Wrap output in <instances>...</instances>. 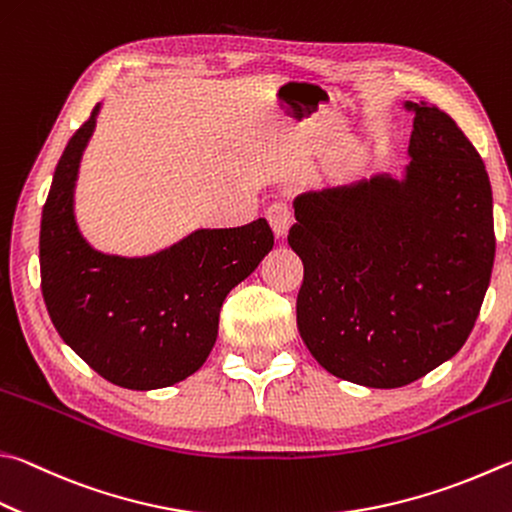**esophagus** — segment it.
<instances>
[{
	"label": "esophagus",
	"mask_w": 512,
	"mask_h": 512,
	"mask_svg": "<svg viewBox=\"0 0 512 512\" xmlns=\"http://www.w3.org/2000/svg\"><path fill=\"white\" fill-rule=\"evenodd\" d=\"M266 219H268V226H271L275 239H284L288 235V228L293 224V217H291V210L284 203H275L266 210Z\"/></svg>",
	"instance_id": "obj_1"
}]
</instances>
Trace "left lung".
<instances>
[{
  "label": "left lung",
  "mask_w": 512,
  "mask_h": 512,
  "mask_svg": "<svg viewBox=\"0 0 512 512\" xmlns=\"http://www.w3.org/2000/svg\"><path fill=\"white\" fill-rule=\"evenodd\" d=\"M414 114L410 165L300 194L288 246L300 255L297 329L329 374L394 389L430 374L470 336L495 262L486 165L434 105Z\"/></svg>",
  "instance_id": "obj_1"
}]
</instances>
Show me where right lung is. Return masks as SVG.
<instances>
[{"instance_id":"add662e5","label":"right lung","mask_w":512,"mask_h":512,"mask_svg":"<svg viewBox=\"0 0 512 512\" xmlns=\"http://www.w3.org/2000/svg\"><path fill=\"white\" fill-rule=\"evenodd\" d=\"M100 102L55 167L42 210V295L60 338L125 389L150 392L192 376L215 347L226 295L273 250L266 219L199 228L143 257L94 248L76 219L80 161Z\"/></svg>"}]
</instances>
